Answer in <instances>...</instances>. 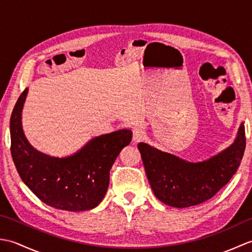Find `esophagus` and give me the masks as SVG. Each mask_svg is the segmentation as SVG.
<instances>
[{
  "label": "esophagus",
  "mask_w": 252,
  "mask_h": 252,
  "mask_svg": "<svg viewBox=\"0 0 252 252\" xmlns=\"http://www.w3.org/2000/svg\"><path fill=\"white\" fill-rule=\"evenodd\" d=\"M144 137H145V131H144L142 127H135V129L133 130V141L140 142Z\"/></svg>",
  "instance_id": "esophagus-1"
}]
</instances>
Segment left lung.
Here are the masks:
<instances>
[{"mask_svg": "<svg viewBox=\"0 0 252 252\" xmlns=\"http://www.w3.org/2000/svg\"><path fill=\"white\" fill-rule=\"evenodd\" d=\"M138 151L155 196L175 208L196 206L210 199L236 173L246 148L242 123L231 146L201 162L186 160L138 143Z\"/></svg>", "mask_w": 252, "mask_h": 252, "instance_id": "8db88e82", "label": "left lung"}]
</instances>
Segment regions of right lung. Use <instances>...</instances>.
Here are the masks:
<instances>
[{"label": "right lung", "mask_w": 252, "mask_h": 252, "mask_svg": "<svg viewBox=\"0 0 252 252\" xmlns=\"http://www.w3.org/2000/svg\"><path fill=\"white\" fill-rule=\"evenodd\" d=\"M28 89L20 94L10 117V153L24 183L47 206L66 211L93 209L103 200L109 185V172L123 147L132 140V131L96 136L68 157L41 153L25 136L21 125Z\"/></svg>", "instance_id": "right-lung-1"}]
</instances>
